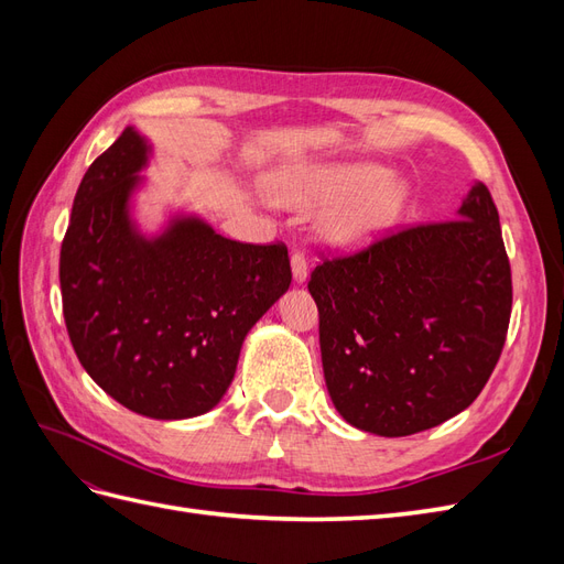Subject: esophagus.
<instances>
[{"label": "esophagus", "mask_w": 564, "mask_h": 564, "mask_svg": "<svg viewBox=\"0 0 564 564\" xmlns=\"http://www.w3.org/2000/svg\"><path fill=\"white\" fill-rule=\"evenodd\" d=\"M292 275H294L296 284H303L305 278H308V261H305L303 251L292 253Z\"/></svg>", "instance_id": "34e87169"}]
</instances>
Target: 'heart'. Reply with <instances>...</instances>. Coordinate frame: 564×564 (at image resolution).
Instances as JSON below:
<instances>
[{
  "label": "heart",
  "instance_id": "1",
  "mask_svg": "<svg viewBox=\"0 0 564 564\" xmlns=\"http://www.w3.org/2000/svg\"><path fill=\"white\" fill-rule=\"evenodd\" d=\"M275 193L301 209L340 202L322 230L338 247L360 249L398 224L412 199V185L377 162H338L289 174L278 181Z\"/></svg>",
  "mask_w": 564,
  "mask_h": 564
}]
</instances>
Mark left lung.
<instances>
[{
    "label": "left lung",
    "mask_w": 564,
    "mask_h": 564,
    "mask_svg": "<svg viewBox=\"0 0 564 564\" xmlns=\"http://www.w3.org/2000/svg\"><path fill=\"white\" fill-rule=\"evenodd\" d=\"M308 292L324 381L350 425L404 437L464 412L499 362L513 305L487 185L470 187L454 220L322 261Z\"/></svg>",
    "instance_id": "1"
}]
</instances>
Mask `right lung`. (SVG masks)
Listing matches in <instances>:
<instances>
[{
    "mask_svg": "<svg viewBox=\"0 0 564 564\" xmlns=\"http://www.w3.org/2000/svg\"><path fill=\"white\" fill-rule=\"evenodd\" d=\"M152 145L127 127L84 174L61 247L67 336L89 377L131 412L207 414L245 336L292 284L284 245H242L197 216L158 235L131 216Z\"/></svg>",
    "mask_w": 564,
    "mask_h": 564,
    "instance_id": "right-lung-1",
    "label": "right lung"
}]
</instances>
